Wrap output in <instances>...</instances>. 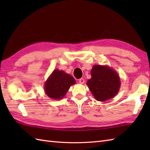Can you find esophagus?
<instances>
[{
    "label": "esophagus",
    "instance_id": "34e87169",
    "mask_svg": "<svg viewBox=\"0 0 150 150\" xmlns=\"http://www.w3.org/2000/svg\"><path fill=\"white\" fill-rule=\"evenodd\" d=\"M79 83H81V84H84V79H80L79 80Z\"/></svg>",
    "mask_w": 150,
    "mask_h": 150
}]
</instances>
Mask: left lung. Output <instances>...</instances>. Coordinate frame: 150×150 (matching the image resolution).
Returning <instances> with one entry per match:
<instances>
[{"mask_svg":"<svg viewBox=\"0 0 150 150\" xmlns=\"http://www.w3.org/2000/svg\"><path fill=\"white\" fill-rule=\"evenodd\" d=\"M91 74L87 85L97 100L105 101L115 96L120 86L116 71L108 66L95 65Z\"/></svg>","mask_w":150,"mask_h":150,"instance_id":"obj_1","label":"left lung"}]
</instances>
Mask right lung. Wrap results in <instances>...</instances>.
I'll list each match as a JSON object with an SVG mask.
<instances>
[{"label": "right lung", "mask_w": 150, "mask_h": 150, "mask_svg": "<svg viewBox=\"0 0 150 150\" xmlns=\"http://www.w3.org/2000/svg\"><path fill=\"white\" fill-rule=\"evenodd\" d=\"M75 84V80L71 75L58 69L54 70L44 86L46 95L53 99L64 97L70 86Z\"/></svg>", "instance_id": "right-lung-1"}]
</instances>
